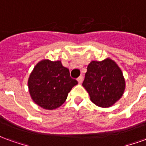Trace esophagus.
<instances>
[{
  "mask_svg": "<svg viewBox=\"0 0 146 146\" xmlns=\"http://www.w3.org/2000/svg\"><path fill=\"white\" fill-rule=\"evenodd\" d=\"M77 81L79 84H81L83 81V76H80L78 78H77Z\"/></svg>",
  "mask_w": 146,
  "mask_h": 146,
  "instance_id": "1",
  "label": "esophagus"
}]
</instances>
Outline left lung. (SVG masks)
I'll return each instance as SVG.
<instances>
[{
  "label": "left lung",
  "instance_id": "8db88e82",
  "mask_svg": "<svg viewBox=\"0 0 146 146\" xmlns=\"http://www.w3.org/2000/svg\"><path fill=\"white\" fill-rule=\"evenodd\" d=\"M84 88L91 101L99 107H110L122 97L125 80L117 64L110 58L92 61L88 66Z\"/></svg>",
  "mask_w": 146,
  "mask_h": 146
}]
</instances>
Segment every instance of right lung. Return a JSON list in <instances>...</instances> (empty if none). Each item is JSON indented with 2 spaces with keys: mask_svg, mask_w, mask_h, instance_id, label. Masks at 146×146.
I'll return each mask as SVG.
<instances>
[{
  "mask_svg": "<svg viewBox=\"0 0 146 146\" xmlns=\"http://www.w3.org/2000/svg\"><path fill=\"white\" fill-rule=\"evenodd\" d=\"M77 84L60 61L48 59L36 64L28 80L29 92L33 102L50 110L63 104L69 92Z\"/></svg>",
  "mask_w": 146,
  "mask_h": 146,
  "instance_id": "add662e5",
  "label": "right lung"
}]
</instances>
